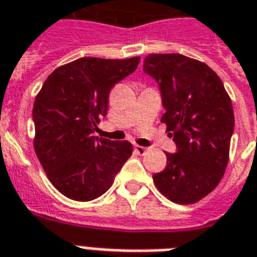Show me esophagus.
Wrapping results in <instances>:
<instances>
[{
  "label": "esophagus",
  "instance_id": "obj_1",
  "mask_svg": "<svg viewBox=\"0 0 257 257\" xmlns=\"http://www.w3.org/2000/svg\"><path fill=\"white\" fill-rule=\"evenodd\" d=\"M134 150H136L137 153L140 154V156H144V154H146V152H148V149H146V148H144V146H140V145H136V146H134Z\"/></svg>",
  "mask_w": 257,
  "mask_h": 257
}]
</instances>
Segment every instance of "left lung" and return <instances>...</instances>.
Returning a JSON list of instances; mask_svg holds the SVG:
<instances>
[{
	"instance_id": "1",
	"label": "left lung",
	"mask_w": 257,
	"mask_h": 257,
	"mask_svg": "<svg viewBox=\"0 0 257 257\" xmlns=\"http://www.w3.org/2000/svg\"><path fill=\"white\" fill-rule=\"evenodd\" d=\"M144 73L158 84L165 108L161 121L177 148L167 153V167L154 173V184L175 203H195L226 169L234 131L230 97L215 71L181 54H150Z\"/></svg>"
}]
</instances>
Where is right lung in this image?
I'll return each instance as SVG.
<instances>
[{
	"label": "right lung",
	"mask_w": 257,
	"mask_h": 257,
	"mask_svg": "<svg viewBox=\"0 0 257 257\" xmlns=\"http://www.w3.org/2000/svg\"><path fill=\"white\" fill-rule=\"evenodd\" d=\"M138 63L140 57L80 58L55 69L36 96L35 152L48 180L69 199L99 198L130 158L128 141L93 134L107 115L111 88L134 73Z\"/></svg>",
	"instance_id": "1"
}]
</instances>
